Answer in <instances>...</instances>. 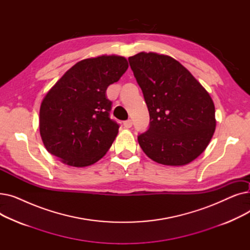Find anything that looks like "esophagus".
Instances as JSON below:
<instances>
[{
    "label": "esophagus",
    "mask_w": 250,
    "mask_h": 250,
    "mask_svg": "<svg viewBox=\"0 0 250 250\" xmlns=\"http://www.w3.org/2000/svg\"><path fill=\"white\" fill-rule=\"evenodd\" d=\"M124 125H125V127H126V128L132 127V125H133V122H132V120H127V121H125V122L124 123Z\"/></svg>",
    "instance_id": "34e87169"
}]
</instances>
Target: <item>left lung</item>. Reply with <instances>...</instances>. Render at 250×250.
I'll use <instances>...</instances> for the list:
<instances>
[{
    "mask_svg": "<svg viewBox=\"0 0 250 250\" xmlns=\"http://www.w3.org/2000/svg\"><path fill=\"white\" fill-rule=\"evenodd\" d=\"M150 114L149 127L138 136L142 150L157 163L185 165L211 141L215 105L205 88L171 57L140 52L128 58Z\"/></svg>",
    "mask_w": 250,
    "mask_h": 250,
    "instance_id": "left-lung-1",
    "label": "left lung"
}]
</instances>
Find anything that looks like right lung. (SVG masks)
Wrapping results in <instances>:
<instances>
[{
  "label": "right lung",
  "mask_w": 250,
  "mask_h": 250,
  "mask_svg": "<svg viewBox=\"0 0 250 250\" xmlns=\"http://www.w3.org/2000/svg\"><path fill=\"white\" fill-rule=\"evenodd\" d=\"M128 68L126 60L102 56L77 62L52 87L39 110L46 150L63 163L84 167L106 154L118 133L106 89Z\"/></svg>",
  "instance_id": "add662e5"
}]
</instances>
